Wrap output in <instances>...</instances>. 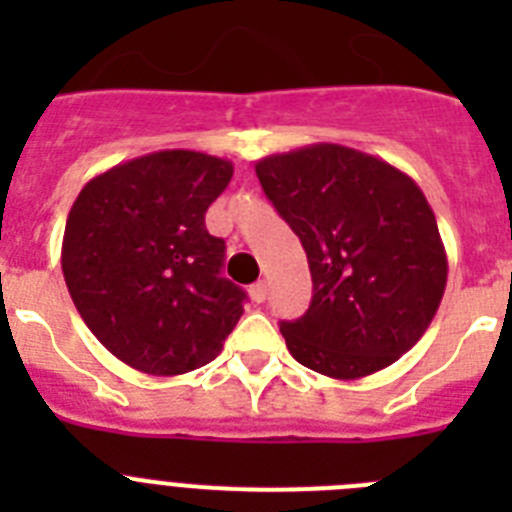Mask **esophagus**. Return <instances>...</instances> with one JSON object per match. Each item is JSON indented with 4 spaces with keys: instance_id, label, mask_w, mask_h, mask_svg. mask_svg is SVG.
I'll use <instances>...</instances> for the list:
<instances>
[{
    "instance_id": "34e87169",
    "label": "esophagus",
    "mask_w": 512,
    "mask_h": 512,
    "mask_svg": "<svg viewBox=\"0 0 512 512\" xmlns=\"http://www.w3.org/2000/svg\"><path fill=\"white\" fill-rule=\"evenodd\" d=\"M248 295H251V300L256 302V305H261V302L266 300V295H269V292H266V284L264 282H256V284H251V289H248Z\"/></svg>"
}]
</instances>
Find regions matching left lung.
<instances>
[{"mask_svg": "<svg viewBox=\"0 0 512 512\" xmlns=\"http://www.w3.org/2000/svg\"><path fill=\"white\" fill-rule=\"evenodd\" d=\"M271 205L307 253L312 300L279 325L312 372L361 379L420 341L446 289L436 215L408 174L377 156L312 143L256 164Z\"/></svg>", "mask_w": 512, "mask_h": 512, "instance_id": "left-lung-1", "label": "left lung"}]
</instances>
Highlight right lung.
<instances>
[{
	"label": "right lung",
	"instance_id": "add662e5",
	"mask_svg": "<svg viewBox=\"0 0 512 512\" xmlns=\"http://www.w3.org/2000/svg\"><path fill=\"white\" fill-rule=\"evenodd\" d=\"M233 164L156 151L117 164L76 197L61 269L76 310L112 356L153 377L210 364L243 315L246 292L220 277L225 241L205 212Z\"/></svg>",
	"mask_w": 512,
	"mask_h": 512
}]
</instances>
